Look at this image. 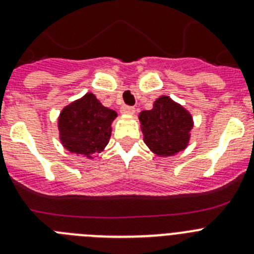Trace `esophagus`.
Instances as JSON below:
<instances>
[{
  "label": "esophagus",
  "instance_id": "obj_1",
  "mask_svg": "<svg viewBox=\"0 0 254 254\" xmlns=\"http://www.w3.org/2000/svg\"><path fill=\"white\" fill-rule=\"evenodd\" d=\"M121 111L125 114H133L136 112V109H134V107H131V105H125V107H122Z\"/></svg>",
  "mask_w": 254,
  "mask_h": 254
}]
</instances>
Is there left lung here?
<instances>
[{
  "label": "left lung",
  "mask_w": 254,
  "mask_h": 254,
  "mask_svg": "<svg viewBox=\"0 0 254 254\" xmlns=\"http://www.w3.org/2000/svg\"><path fill=\"white\" fill-rule=\"evenodd\" d=\"M138 118L143 142L154 154L172 156L187 147L193 127L192 116L169 96H160L151 111H142Z\"/></svg>",
  "instance_id": "obj_1"
}]
</instances>
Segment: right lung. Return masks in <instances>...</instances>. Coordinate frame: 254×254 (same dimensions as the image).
Here are the masks:
<instances>
[{
	"label": "right lung",
	"instance_id": "right-lung-1",
	"mask_svg": "<svg viewBox=\"0 0 254 254\" xmlns=\"http://www.w3.org/2000/svg\"><path fill=\"white\" fill-rule=\"evenodd\" d=\"M116 117V112L102 105L94 94L87 93L61 112V142L71 154L91 158V154L103 151L109 142Z\"/></svg>",
	"mask_w": 254,
	"mask_h": 254
}]
</instances>
